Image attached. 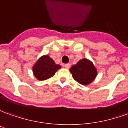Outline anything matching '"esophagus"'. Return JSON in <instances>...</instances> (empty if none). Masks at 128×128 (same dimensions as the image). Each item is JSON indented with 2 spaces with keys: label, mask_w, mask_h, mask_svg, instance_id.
I'll return each instance as SVG.
<instances>
[{
  "label": "esophagus",
  "mask_w": 128,
  "mask_h": 128,
  "mask_svg": "<svg viewBox=\"0 0 128 128\" xmlns=\"http://www.w3.org/2000/svg\"><path fill=\"white\" fill-rule=\"evenodd\" d=\"M63 66H64L66 68H67V69H69L70 67V65L69 63H67V64H65Z\"/></svg>",
  "instance_id": "34e87169"
}]
</instances>
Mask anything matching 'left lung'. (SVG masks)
I'll return each mask as SVG.
<instances>
[{
    "label": "left lung",
    "instance_id": "8db88e82",
    "mask_svg": "<svg viewBox=\"0 0 128 128\" xmlns=\"http://www.w3.org/2000/svg\"><path fill=\"white\" fill-rule=\"evenodd\" d=\"M70 72L74 79L82 85L87 86L95 80L98 71L91 60L83 58L71 67Z\"/></svg>",
    "mask_w": 128,
    "mask_h": 128
}]
</instances>
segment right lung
<instances>
[{"label":"right lung","mask_w":128,"mask_h":128,"mask_svg":"<svg viewBox=\"0 0 128 128\" xmlns=\"http://www.w3.org/2000/svg\"><path fill=\"white\" fill-rule=\"evenodd\" d=\"M61 68V66L56 64L54 60L48 55L40 57L32 66V73L36 78L40 81H44L51 78Z\"/></svg>","instance_id":"obj_1"}]
</instances>
